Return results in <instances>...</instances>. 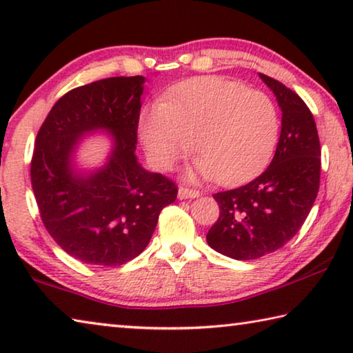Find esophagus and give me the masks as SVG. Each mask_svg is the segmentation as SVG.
<instances>
[{"label": "esophagus", "mask_w": 353, "mask_h": 353, "mask_svg": "<svg viewBox=\"0 0 353 353\" xmlns=\"http://www.w3.org/2000/svg\"><path fill=\"white\" fill-rule=\"evenodd\" d=\"M177 198L179 199H194V198H199V191L196 190H191L187 187H181L177 191Z\"/></svg>", "instance_id": "esophagus-1"}]
</instances>
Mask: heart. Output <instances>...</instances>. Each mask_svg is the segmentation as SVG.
Returning a JSON list of instances; mask_svg holds the SVG:
<instances>
[{
    "instance_id": "1",
    "label": "heart",
    "mask_w": 353,
    "mask_h": 353,
    "mask_svg": "<svg viewBox=\"0 0 353 353\" xmlns=\"http://www.w3.org/2000/svg\"><path fill=\"white\" fill-rule=\"evenodd\" d=\"M280 119L268 94L218 76L194 77L145 105L139 135L151 163L171 170L191 151L199 154L190 179L221 185L248 181L265 168L277 145Z\"/></svg>"
}]
</instances>
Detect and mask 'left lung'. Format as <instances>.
<instances>
[{
    "label": "left lung",
    "mask_w": 353,
    "mask_h": 353,
    "mask_svg": "<svg viewBox=\"0 0 353 353\" xmlns=\"http://www.w3.org/2000/svg\"><path fill=\"white\" fill-rule=\"evenodd\" d=\"M259 76L282 110V130L263 174L213 194L219 218L208 230L207 243L234 260H255L285 246L305 223L319 190L321 146L312 112L282 82Z\"/></svg>",
    "instance_id": "1"
}]
</instances>
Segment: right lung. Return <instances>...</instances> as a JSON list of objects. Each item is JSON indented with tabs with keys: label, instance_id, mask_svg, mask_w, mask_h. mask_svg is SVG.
<instances>
[{
	"label": "right lung",
	"instance_id": "obj_1",
	"mask_svg": "<svg viewBox=\"0 0 353 353\" xmlns=\"http://www.w3.org/2000/svg\"><path fill=\"white\" fill-rule=\"evenodd\" d=\"M143 76L109 77L57 101L35 139L31 182L46 230L68 255L119 266L151 241L162 208L177 198L170 179L145 170L135 154ZM107 133L105 163L82 169L83 136Z\"/></svg>",
	"mask_w": 353,
	"mask_h": 353
}]
</instances>
